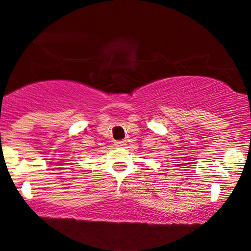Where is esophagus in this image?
I'll return each instance as SVG.
<instances>
[{"instance_id":"esophagus-1","label":"esophagus","mask_w":251,"mask_h":251,"mask_svg":"<svg viewBox=\"0 0 251 251\" xmlns=\"http://www.w3.org/2000/svg\"><path fill=\"white\" fill-rule=\"evenodd\" d=\"M126 143H127L126 140H118V141H116V143H114V145H116L117 147H123V146H125Z\"/></svg>"}]
</instances>
